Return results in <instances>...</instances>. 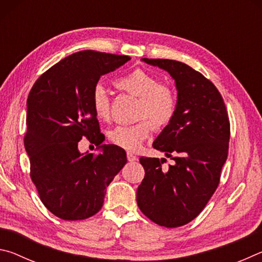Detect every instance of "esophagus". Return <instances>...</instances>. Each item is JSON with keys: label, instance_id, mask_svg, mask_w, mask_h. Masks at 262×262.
<instances>
[{"label": "esophagus", "instance_id": "esophagus-1", "mask_svg": "<svg viewBox=\"0 0 262 262\" xmlns=\"http://www.w3.org/2000/svg\"><path fill=\"white\" fill-rule=\"evenodd\" d=\"M127 159H128V162H135L137 157L135 156V155H133L132 152H128L127 154Z\"/></svg>", "mask_w": 262, "mask_h": 262}]
</instances>
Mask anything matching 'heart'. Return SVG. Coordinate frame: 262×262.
Wrapping results in <instances>:
<instances>
[{"label": "heart", "instance_id": "obj_1", "mask_svg": "<svg viewBox=\"0 0 262 262\" xmlns=\"http://www.w3.org/2000/svg\"><path fill=\"white\" fill-rule=\"evenodd\" d=\"M114 85L139 99L136 117L144 120L129 126H115L108 133V140L117 147L134 152L149 136L151 127L155 130H163L173 121L178 111V96L171 86L162 84L158 77L141 68L118 77ZM91 106L100 120H108L111 100L106 89L100 84L92 90Z\"/></svg>", "mask_w": 262, "mask_h": 262}]
</instances>
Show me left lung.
Listing matches in <instances>:
<instances>
[{
  "label": "left lung",
  "instance_id": "8db88e82",
  "mask_svg": "<svg viewBox=\"0 0 262 262\" xmlns=\"http://www.w3.org/2000/svg\"><path fill=\"white\" fill-rule=\"evenodd\" d=\"M171 75L178 90V111L152 147L174 161L141 157L145 171L137 188V206L161 227L177 228L193 221L220 184L229 152L230 120L220 91L209 79L183 62L143 59Z\"/></svg>",
  "mask_w": 262,
  "mask_h": 262
}]
</instances>
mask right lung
<instances>
[{
	"label": "right lung",
	"instance_id": "right-lung-1",
	"mask_svg": "<svg viewBox=\"0 0 262 262\" xmlns=\"http://www.w3.org/2000/svg\"><path fill=\"white\" fill-rule=\"evenodd\" d=\"M127 55L81 51L46 70L28 97L25 150L30 177L53 215L86 220L103 207L106 187L127 163L125 150L103 145L99 154L82 155L83 137L96 147L105 141L91 106L100 76L129 61Z\"/></svg>",
	"mask_w": 262,
	"mask_h": 262
}]
</instances>
